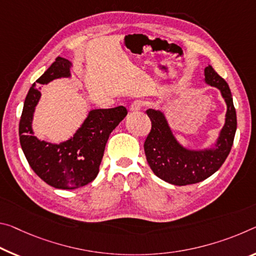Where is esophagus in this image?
Here are the masks:
<instances>
[{"label": "esophagus", "mask_w": 256, "mask_h": 256, "mask_svg": "<svg viewBox=\"0 0 256 256\" xmlns=\"http://www.w3.org/2000/svg\"><path fill=\"white\" fill-rule=\"evenodd\" d=\"M144 106V100H136L133 101L131 104V106H130V110L131 112H139L142 109V107Z\"/></svg>", "instance_id": "esophagus-1"}]
</instances>
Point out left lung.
Instances as JSON below:
<instances>
[{
    "label": "left lung",
    "mask_w": 256,
    "mask_h": 256,
    "mask_svg": "<svg viewBox=\"0 0 256 256\" xmlns=\"http://www.w3.org/2000/svg\"><path fill=\"white\" fill-rule=\"evenodd\" d=\"M205 83L220 90L226 104V122L213 147L206 149H188L176 139L163 112L148 109L152 120L144 154L152 172L168 184L186 186L208 179L216 173L228 157L237 130L236 109L228 83L212 66L205 68Z\"/></svg>",
    "instance_id": "left-lung-1"
}]
</instances>
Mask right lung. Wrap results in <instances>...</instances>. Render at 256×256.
<instances>
[{"label": "right lung", "mask_w": 256, "mask_h": 256, "mask_svg": "<svg viewBox=\"0 0 256 256\" xmlns=\"http://www.w3.org/2000/svg\"><path fill=\"white\" fill-rule=\"evenodd\" d=\"M72 62L58 56L32 85L19 122L20 144L32 170L56 189H77L90 184L99 173L104 147L112 130L128 115L126 108L92 109L70 139L60 144L40 140L34 136L33 116L40 98V85L70 77Z\"/></svg>", "instance_id": "obj_1"}]
</instances>
